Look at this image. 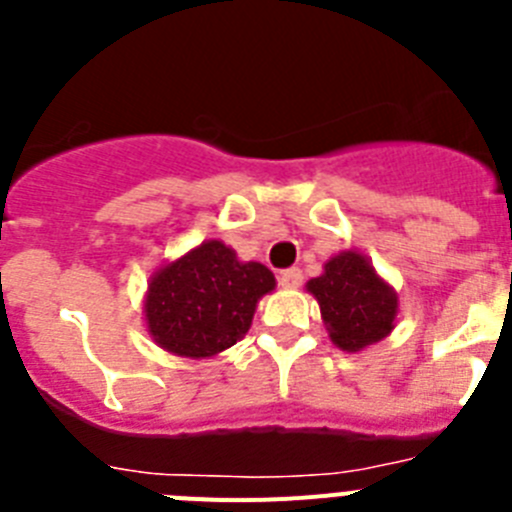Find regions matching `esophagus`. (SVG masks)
<instances>
[{
    "mask_svg": "<svg viewBox=\"0 0 512 512\" xmlns=\"http://www.w3.org/2000/svg\"><path fill=\"white\" fill-rule=\"evenodd\" d=\"M279 284L287 289H297L302 284V271L300 269H284L279 271Z\"/></svg>",
    "mask_w": 512,
    "mask_h": 512,
    "instance_id": "esophagus-1",
    "label": "esophagus"
}]
</instances>
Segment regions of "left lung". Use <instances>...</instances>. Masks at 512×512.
Masks as SVG:
<instances>
[{
    "instance_id": "1",
    "label": "left lung",
    "mask_w": 512,
    "mask_h": 512,
    "mask_svg": "<svg viewBox=\"0 0 512 512\" xmlns=\"http://www.w3.org/2000/svg\"><path fill=\"white\" fill-rule=\"evenodd\" d=\"M307 289L318 300L330 338L343 351H361L395 328V289L379 279L361 253L346 251L330 259Z\"/></svg>"
}]
</instances>
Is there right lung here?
<instances>
[{
    "label": "right lung",
    "instance_id": "add662e5",
    "mask_svg": "<svg viewBox=\"0 0 512 512\" xmlns=\"http://www.w3.org/2000/svg\"><path fill=\"white\" fill-rule=\"evenodd\" d=\"M274 284L264 264H243L233 248L207 241L153 274L146 297L148 330L158 346L176 356H215L246 336L256 302Z\"/></svg>",
    "mask_w": 512,
    "mask_h": 512
}]
</instances>
